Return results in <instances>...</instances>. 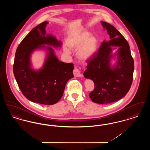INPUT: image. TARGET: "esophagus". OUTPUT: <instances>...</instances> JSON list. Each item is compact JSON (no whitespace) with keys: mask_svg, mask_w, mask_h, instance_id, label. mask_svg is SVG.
I'll return each mask as SVG.
<instances>
[{"mask_svg":"<svg viewBox=\"0 0 150 150\" xmlns=\"http://www.w3.org/2000/svg\"><path fill=\"white\" fill-rule=\"evenodd\" d=\"M73 73L75 76L76 77H82L83 75L80 72V70L77 67H75L74 71H73Z\"/></svg>","mask_w":150,"mask_h":150,"instance_id":"1","label":"esophagus"}]
</instances>
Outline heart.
<instances>
[{"instance_id": "obj_1", "label": "heart", "mask_w": 150, "mask_h": 150, "mask_svg": "<svg viewBox=\"0 0 150 150\" xmlns=\"http://www.w3.org/2000/svg\"><path fill=\"white\" fill-rule=\"evenodd\" d=\"M91 35L89 32H83L79 35L72 38L68 42L69 46L74 49H78L83 44L77 52V56L81 61H86L93 57L97 52L98 41L95 36ZM65 50L70 53V50L66 48Z\"/></svg>"}]
</instances>
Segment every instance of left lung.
<instances>
[{
    "label": "left lung",
    "mask_w": 150,
    "mask_h": 150,
    "mask_svg": "<svg viewBox=\"0 0 150 150\" xmlns=\"http://www.w3.org/2000/svg\"><path fill=\"white\" fill-rule=\"evenodd\" d=\"M100 23L110 40L103 41L98 51L88 61L83 75L94 83V89L89 94L93 102L108 104L120 100L128 92L133 81L134 61L128 43L121 33L108 23ZM112 46L119 47L114 55ZM116 56L117 63L112 66L110 60Z\"/></svg>",
    "instance_id": "obj_1"
}]
</instances>
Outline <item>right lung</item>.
I'll list each match as a JSON object with an SVG mask.
<instances>
[{"instance_id":"1","label":"right lung","mask_w":150,"mask_h":150,"mask_svg":"<svg viewBox=\"0 0 150 150\" xmlns=\"http://www.w3.org/2000/svg\"><path fill=\"white\" fill-rule=\"evenodd\" d=\"M48 22L44 21L32 29L18 46L14 57L13 74L22 93L33 102L51 105L62 97L69 80L74 77V64L59 61L54 50L62 42L54 36L46 34ZM45 49L47 51L43 66L39 69L32 68L30 56L34 51Z\"/></svg>"}]
</instances>
